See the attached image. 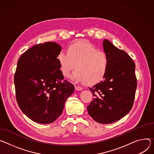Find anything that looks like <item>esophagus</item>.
<instances>
[{
    "label": "esophagus",
    "instance_id": "1",
    "mask_svg": "<svg viewBox=\"0 0 154 154\" xmlns=\"http://www.w3.org/2000/svg\"><path fill=\"white\" fill-rule=\"evenodd\" d=\"M75 90L79 91V90H82V88L79 87V86H78V85H75Z\"/></svg>",
    "mask_w": 154,
    "mask_h": 154
}]
</instances>
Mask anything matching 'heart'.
Returning <instances> with one entry per match:
<instances>
[{"label":"heart","instance_id":"obj_1","mask_svg":"<svg viewBox=\"0 0 154 154\" xmlns=\"http://www.w3.org/2000/svg\"><path fill=\"white\" fill-rule=\"evenodd\" d=\"M61 73L68 77L76 67L71 79L78 82L93 85L104 77L109 66L106 54L97 51L90 42H79L68 48V53L62 51L57 56Z\"/></svg>","mask_w":154,"mask_h":154}]
</instances>
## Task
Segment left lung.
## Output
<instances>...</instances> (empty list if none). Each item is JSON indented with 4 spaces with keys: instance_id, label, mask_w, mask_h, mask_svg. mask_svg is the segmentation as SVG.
Wrapping results in <instances>:
<instances>
[{
    "instance_id": "8db88e82",
    "label": "left lung",
    "mask_w": 154,
    "mask_h": 154,
    "mask_svg": "<svg viewBox=\"0 0 154 154\" xmlns=\"http://www.w3.org/2000/svg\"><path fill=\"white\" fill-rule=\"evenodd\" d=\"M104 52L109 60L103 80L89 88L94 98L87 107L94 120L103 124L114 123L131 110L137 87L135 64L125 51L104 39Z\"/></svg>"
}]
</instances>
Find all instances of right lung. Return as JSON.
Segmentation results:
<instances>
[{
	"mask_svg": "<svg viewBox=\"0 0 154 154\" xmlns=\"http://www.w3.org/2000/svg\"><path fill=\"white\" fill-rule=\"evenodd\" d=\"M61 47L53 42L33 46L20 57L14 76L17 101L31 120L48 124L62 114L74 86L64 79L57 60Z\"/></svg>",
	"mask_w": 154,
	"mask_h": 154,
	"instance_id": "obj_1",
	"label": "right lung"
}]
</instances>
